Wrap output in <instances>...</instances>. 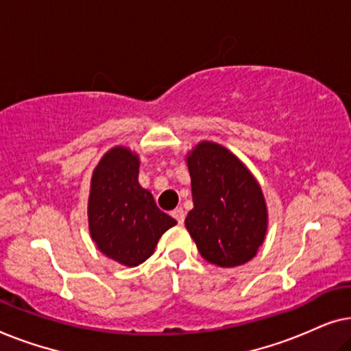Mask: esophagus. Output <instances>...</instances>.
<instances>
[{
    "label": "esophagus",
    "mask_w": 351,
    "mask_h": 351,
    "mask_svg": "<svg viewBox=\"0 0 351 351\" xmlns=\"http://www.w3.org/2000/svg\"><path fill=\"white\" fill-rule=\"evenodd\" d=\"M172 217H174L177 220V223H184L185 220V210L182 208H177L172 210Z\"/></svg>",
    "instance_id": "1"
}]
</instances>
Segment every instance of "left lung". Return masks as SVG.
Masks as SVG:
<instances>
[{
	"label": "left lung",
	"instance_id": "left-lung-1",
	"mask_svg": "<svg viewBox=\"0 0 351 351\" xmlns=\"http://www.w3.org/2000/svg\"><path fill=\"white\" fill-rule=\"evenodd\" d=\"M193 209L185 227L206 261L230 268L256 256L265 239L268 214L262 189L227 148L201 142L186 155Z\"/></svg>",
	"mask_w": 351,
	"mask_h": 351
}]
</instances>
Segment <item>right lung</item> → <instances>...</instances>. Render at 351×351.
I'll use <instances>...</instances> for the list:
<instances>
[{
  "label": "right lung",
  "instance_id": "add662e5",
  "mask_svg": "<svg viewBox=\"0 0 351 351\" xmlns=\"http://www.w3.org/2000/svg\"><path fill=\"white\" fill-rule=\"evenodd\" d=\"M138 165L136 153L114 147L102 156L90 180V237L100 252L126 267L145 262L161 234L177 223L138 184Z\"/></svg>",
  "mask_w": 351,
  "mask_h": 351
}]
</instances>
